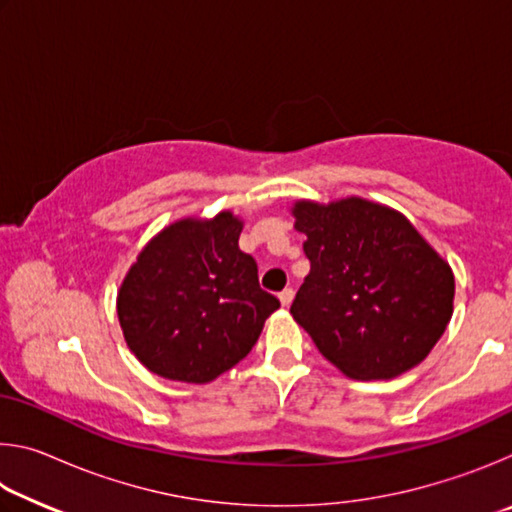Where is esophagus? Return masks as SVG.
<instances>
[{
    "label": "esophagus",
    "mask_w": 512,
    "mask_h": 512,
    "mask_svg": "<svg viewBox=\"0 0 512 512\" xmlns=\"http://www.w3.org/2000/svg\"><path fill=\"white\" fill-rule=\"evenodd\" d=\"M293 296H296V291L293 289H284V291H280V302L284 307H289L291 302H293Z\"/></svg>",
    "instance_id": "esophagus-1"
}]
</instances>
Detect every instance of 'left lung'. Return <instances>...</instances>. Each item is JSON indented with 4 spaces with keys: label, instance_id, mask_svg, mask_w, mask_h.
I'll list each match as a JSON object with an SVG mask.
<instances>
[{
    "label": "left lung",
    "instance_id": "1",
    "mask_svg": "<svg viewBox=\"0 0 512 512\" xmlns=\"http://www.w3.org/2000/svg\"><path fill=\"white\" fill-rule=\"evenodd\" d=\"M309 275L291 316L350 379H393L427 359L454 314V273L413 223L359 196L296 201Z\"/></svg>",
    "mask_w": 512,
    "mask_h": 512
}]
</instances>
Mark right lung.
<instances>
[{
	"label": "right lung",
	"mask_w": 512,
	"mask_h": 512,
	"mask_svg": "<svg viewBox=\"0 0 512 512\" xmlns=\"http://www.w3.org/2000/svg\"><path fill=\"white\" fill-rule=\"evenodd\" d=\"M244 221L230 210L162 228L117 293L126 345L155 375L207 384L246 357L280 300L259 289L239 250Z\"/></svg>",
	"instance_id": "add662e5"
}]
</instances>
